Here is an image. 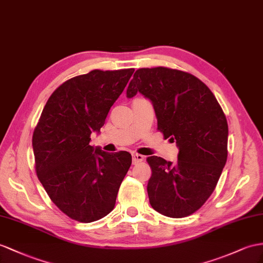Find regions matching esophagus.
Wrapping results in <instances>:
<instances>
[{
  "mask_svg": "<svg viewBox=\"0 0 263 263\" xmlns=\"http://www.w3.org/2000/svg\"><path fill=\"white\" fill-rule=\"evenodd\" d=\"M144 160V157L141 156V154L139 153H132V162L133 164H137L139 162H141V161Z\"/></svg>",
  "mask_w": 263,
  "mask_h": 263,
  "instance_id": "obj_1",
  "label": "esophagus"
}]
</instances>
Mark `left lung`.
<instances>
[{"label": "left lung", "mask_w": 263, "mask_h": 263, "mask_svg": "<svg viewBox=\"0 0 263 263\" xmlns=\"http://www.w3.org/2000/svg\"><path fill=\"white\" fill-rule=\"evenodd\" d=\"M140 92L150 99L158 130L179 146L177 162L146 159L150 204L170 218L198 211L210 198L228 158V122L211 90L192 74L170 67L136 71L126 97Z\"/></svg>", "instance_id": "8db88e82"}]
</instances>
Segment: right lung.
Returning a JSON list of instances; mask_svg holds the SVG:
<instances>
[{
	"mask_svg": "<svg viewBox=\"0 0 263 263\" xmlns=\"http://www.w3.org/2000/svg\"><path fill=\"white\" fill-rule=\"evenodd\" d=\"M134 69L92 70L51 94L33 131L35 171L48 196L67 217L84 223L109 214L132 163L129 152L90 145Z\"/></svg>",
	"mask_w": 263,
	"mask_h": 263,
	"instance_id": "right-lung-1",
	"label": "right lung"
}]
</instances>
